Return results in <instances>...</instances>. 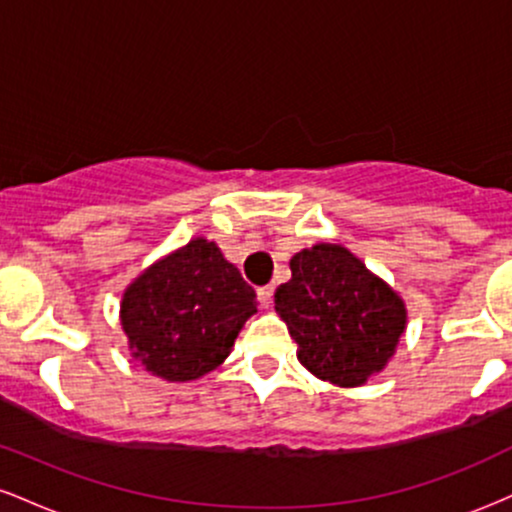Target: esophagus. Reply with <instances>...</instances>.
<instances>
[{
  "instance_id": "34e87169",
  "label": "esophagus",
  "mask_w": 512,
  "mask_h": 512,
  "mask_svg": "<svg viewBox=\"0 0 512 512\" xmlns=\"http://www.w3.org/2000/svg\"><path fill=\"white\" fill-rule=\"evenodd\" d=\"M257 298H260V303L264 308H269L272 305V298H274V286H260L257 289Z\"/></svg>"
}]
</instances>
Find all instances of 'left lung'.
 I'll list each match as a JSON object with an SVG mask.
<instances>
[{
	"label": "left lung",
	"mask_w": 512,
	"mask_h": 512,
	"mask_svg": "<svg viewBox=\"0 0 512 512\" xmlns=\"http://www.w3.org/2000/svg\"><path fill=\"white\" fill-rule=\"evenodd\" d=\"M274 310L315 378L358 387L380 373L407 327V308L380 276L342 245L317 243L291 257Z\"/></svg>",
	"instance_id": "obj_1"
}]
</instances>
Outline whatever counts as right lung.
<instances>
[{"mask_svg": "<svg viewBox=\"0 0 512 512\" xmlns=\"http://www.w3.org/2000/svg\"><path fill=\"white\" fill-rule=\"evenodd\" d=\"M255 313V289L207 238L151 264L127 286L120 305L132 356L170 383L221 366Z\"/></svg>", "mask_w": 512, "mask_h": 512, "instance_id": "add662e5", "label": "right lung"}]
</instances>
